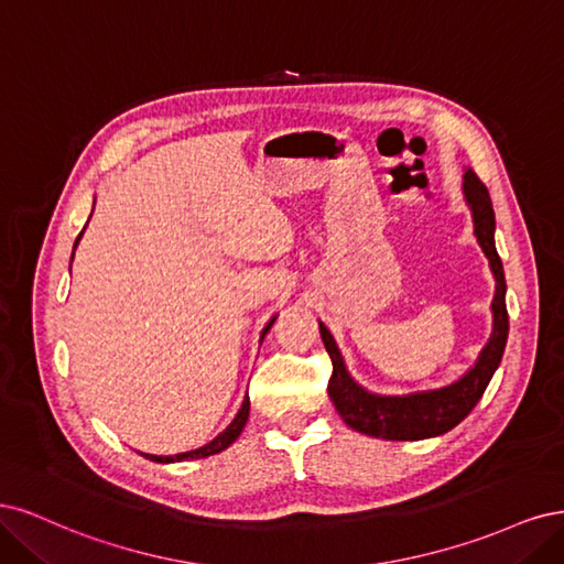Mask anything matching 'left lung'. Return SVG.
<instances>
[{
  "label": "left lung",
  "instance_id": "obj_1",
  "mask_svg": "<svg viewBox=\"0 0 564 564\" xmlns=\"http://www.w3.org/2000/svg\"><path fill=\"white\" fill-rule=\"evenodd\" d=\"M464 198L474 217V234L489 260L495 276V300H492V335L482 347L476 366L468 368L457 381L441 389L412 391L401 395L372 393L349 375L347 362L333 333L318 321L321 337L333 360V377L328 381V395L339 416L354 431L372 435L384 441H424L443 435L449 429L466 420L468 412L478 405L489 379L497 372L506 339H508V312H506V276L503 264L495 246V208L487 187L478 175L464 171Z\"/></svg>",
  "mask_w": 564,
  "mask_h": 564
}]
</instances>
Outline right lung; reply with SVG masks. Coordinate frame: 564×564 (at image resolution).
<instances>
[{
  "label": "right lung",
  "mask_w": 564,
  "mask_h": 564,
  "mask_svg": "<svg viewBox=\"0 0 564 564\" xmlns=\"http://www.w3.org/2000/svg\"><path fill=\"white\" fill-rule=\"evenodd\" d=\"M82 234H84V231H82ZM82 234L77 236L75 248H77V243H79V239H82ZM72 258H75V250H72ZM274 321H276V316H271V321L264 325V330H262V335H260V344H262L264 335L271 330V325H274ZM248 414H250V398L246 395V398H243V403H241V410L236 412V416L231 420V424H229L220 435H215V438H213L210 443H206L204 447H196V449H189V452H180V454H169V457H163V454H148V452H140V454H142L144 459L159 462V464H175V462H187V459H204V457H210V454H217V452L227 449L236 438H239L241 431H243V426H246V422H248Z\"/></svg>",
  "instance_id": "1"
}]
</instances>
